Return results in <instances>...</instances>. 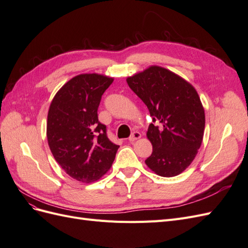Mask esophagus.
<instances>
[{
    "instance_id": "1",
    "label": "esophagus",
    "mask_w": 248,
    "mask_h": 248,
    "mask_svg": "<svg viewBox=\"0 0 248 248\" xmlns=\"http://www.w3.org/2000/svg\"><path fill=\"white\" fill-rule=\"evenodd\" d=\"M140 137H141V134H140L139 131H134V132H132L131 137L129 138V141H134V140H137L140 139Z\"/></svg>"
}]
</instances>
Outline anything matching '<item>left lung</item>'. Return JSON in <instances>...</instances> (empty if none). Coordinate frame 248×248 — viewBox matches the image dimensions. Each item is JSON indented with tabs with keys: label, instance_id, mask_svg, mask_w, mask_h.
<instances>
[{
	"label": "left lung",
	"instance_id": "obj_1",
	"mask_svg": "<svg viewBox=\"0 0 248 248\" xmlns=\"http://www.w3.org/2000/svg\"><path fill=\"white\" fill-rule=\"evenodd\" d=\"M153 119L147 138L153 152L145 160L161 177H175L190 166L205 129V110L197 90L178 74L150 66L126 78Z\"/></svg>",
	"mask_w": 248,
	"mask_h": 248
}]
</instances>
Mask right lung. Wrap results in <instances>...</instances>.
<instances>
[{"mask_svg": "<svg viewBox=\"0 0 248 248\" xmlns=\"http://www.w3.org/2000/svg\"><path fill=\"white\" fill-rule=\"evenodd\" d=\"M114 78L97 73L72 78L59 90L47 114L46 137L50 151L66 174L91 183L110 169L119 146L98 121L102 94Z\"/></svg>", "mask_w": 248, "mask_h": 248, "instance_id": "right-lung-1", "label": "right lung"}]
</instances>
